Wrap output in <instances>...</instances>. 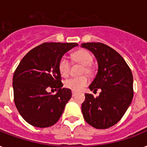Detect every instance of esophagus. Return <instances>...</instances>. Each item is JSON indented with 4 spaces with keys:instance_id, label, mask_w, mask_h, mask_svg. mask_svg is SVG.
I'll list each match as a JSON object with an SVG mask.
<instances>
[{
    "instance_id": "obj_1",
    "label": "esophagus",
    "mask_w": 147,
    "mask_h": 147,
    "mask_svg": "<svg viewBox=\"0 0 147 147\" xmlns=\"http://www.w3.org/2000/svg\"><path fill=\"white\" fill-rule=\"evenodd\" d=\"M71 94H72V96H76V92H71Z\"/></svg>"
}]
</instances>
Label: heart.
Returning a JSON list of instances; mask_svg holds the SVG:
<instances>
[{
  "mask_svg": "<svg viewBox=\"0 0 147 147\" xmlns=\"http://www.w3.org/2000/svg\"><path fill=\"white\" fill-rule=\"evenodd\" d=\"M71 57L75 62L84 65L82 70L83 73L92 75L93 73V69L90 65L93 62V56L88 50L79 49L74 52L71 54ZM58 68L61 76L67 77L70 72V62L65 56H62L59 61ZM89 82L88 78L86 76H82L78 78H71L65 81V86L73 92H79L82 90L85 86H87Z\"/></svg>",
  "mask_w": 147,
  "mask_h": 147,
  "instance_id": "b5f03b06",
  "label": "heart"
}]
</instances>
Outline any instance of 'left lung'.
I'll list each match as a JSON object with an SVG mask.
<instances>
[{"label":"left lung","instance_id":"left-lung-1","mask_svg":"<svg viewBox=\"0 0 147 147\" xmlns=\"http://www.w3.org/2000/svg\"><path fill=\"white\" fill-rule=\"evenodd\" d=\"M94 55L98 64L96 77L89 85L91 91L100 89L99 96L85 94L82 111L85 121L97 129H107L118 122L134 97L132 71L117 51L101 42L81 45Z\"/></svg>","mask_w":147,"mask_h":147}]
</instances>
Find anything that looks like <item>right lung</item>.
Here are the masks:
<instances>
[{
    "label": "right lung",
    "mask_w": 147,
    "mask_h": 147,
    "mask_svg": "<svg viewBox=\"0 0 147 147\" xmlns=\"http://www.w3.org/2000/svg\"><path fill=\"white\" fill-rule=\"evenodd\" d=\"M75 42H44L26 54L13 77L14 103L20 114L36 127H48L62 116L71 90L62 88L59 61L65 53L77 47ZM48 88L57 90L55 95Z\"/></svg>",
    "instance_id": "obj_1"
}]
</instances>
